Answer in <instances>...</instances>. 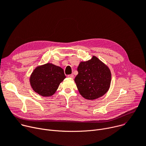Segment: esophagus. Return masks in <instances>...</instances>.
Instances as JSON below:
<instances>
[{
    "label": "esophagus",
    "instance_id": "34e87169",
    "mask_svg": "<svg viewBox=\"0 0 146 146\" xmlns=\"http://www.w3.org/2000/svg\"><path fill=\"white\" fill-rule=\"evenodd\" d=\"M68 77H69V78H72V79H73L74 78V75L73 74H70V75H68L67 76Z\"/></svg>",
    "mask_w": 146,
    "mask_h": 146
}]
</instances>
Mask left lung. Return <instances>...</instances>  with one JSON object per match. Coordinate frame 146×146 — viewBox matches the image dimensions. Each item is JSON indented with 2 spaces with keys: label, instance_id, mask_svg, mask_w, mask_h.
<instances>
[{
  "label": "left lung",
  "instance_id": "obj_1",
  "mask_svg": "<svg viewBox=\"0 0 146 146\" xmlns=\"http://www.w3.org/2000/svg\"><path fill=\"white\" fill-rule=\"evenodd\" d=\"M78 74L74 79L80 94L87 100L104 96L110 89L111 74L109 67L95 56L90 60L80 62Z\"/></svg>",
  "mask_w": 146,
  "mask_h": 146
}]
</instances>
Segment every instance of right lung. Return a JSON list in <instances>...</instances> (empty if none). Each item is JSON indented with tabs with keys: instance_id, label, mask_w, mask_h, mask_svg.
I'll use <instances>...</instances> for the list:
<instances>
[{
	"instance_id": "1",
	"label": "right lung",
	"mask_w": 146,
	"mask_h": 146,
	"mask_svg": "<svg viewBox=\"0 0 146 146\" xmlns=\"http://www.w3.org/2000/svg\"><path fill=\"white\" fill-rule=\"evenodd\" d=\"M66 78L62 67L47 63L37 66L32 72L29 82L33 90L43 97L53 96Z\"/></svg>"
}]
</instances>
